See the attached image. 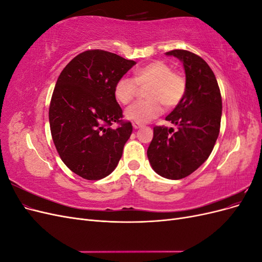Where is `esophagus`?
Wrapping results in <instances>:
<instances>
[{
  "mask_svg": "<svg viewBox=\"0 0 262 262\" xmlns=\"http://www.w3.org/2000/svg\"><path fill=\"white\" fill-rule=\"evenodd\" d=\"M132 125H133V129H139V128H141V126H142V124L141 123H138V122H133L132 123Z\"/></svg>",
  "mask_w": 262,
  "mask_h": 262,
  "instance_id": "obj_1",
  "label": "esophagus"
}]
</instances>
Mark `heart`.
<instances>
[{
	"label": "heart",
	"instance_id": "1",
	"mask_svg": "<svg viewBox=\"0 0 262 262\" xmlns=\"http://www.w3.org/2000/svg\"><path fill=\"white\" fill-rule=\"evenodd\" d=\"M146 101H139L125 110V117L138 123H145L163 113L164 104L167 108L177 106L184 98L187 84L186 78L164 61H152L134 70L133 80L119 78L115 85L116 99L122 105H128L136 98L140 89L147 87Z\"/></svg>",
	"mask_w": 262,
	"mask_h": 262
}]
</instances>
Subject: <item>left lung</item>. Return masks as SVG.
I'll use <instances>...</instances> for the list:
<instances>
[{
	"label": "left lung",
	"mask_w": 262,
	"mask_h": 262,
	"mask_svg": "<svg viewBox=\"0 0 262 262\" xmlns=\"http://www.w3.org/2000/svg\"><path fill=\"white\" fill-rule=\"evenodd\" d=\"M184 64L187 89L184 98L166 117L177 130L155 126L147 148L150 166L158 175L182 179L208 160L217 140L222 117V97L213 71L199 55L171 50Z\"/></svg>",
	"instance_id": "left-lung-1"
}]
</instances>
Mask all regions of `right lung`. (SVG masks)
Masks as SVG:
<instances>
[{"instance_id": "1", "label": "right lung", "mask_w": 262, "mask_h": 262, "mask_svg": "<svg viewBox=\"0 0 262 262\" xmlns=\"http://www.w3.org/2000/svg\"><path fill=\"white\" fill-rule=\"evenodd\" d=\"M137 62L104 50L82 52L63 69L51 97L49 123L53 143L68 167L87 180L112 173L120 161L131 122L114 90ZM114 122L120 123L117 129Z\"/></svg>"}]
</instances>
